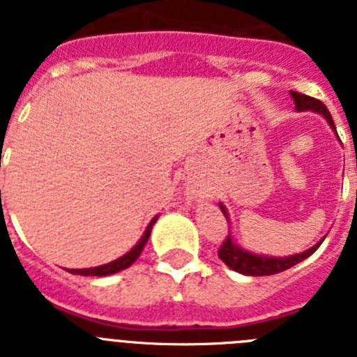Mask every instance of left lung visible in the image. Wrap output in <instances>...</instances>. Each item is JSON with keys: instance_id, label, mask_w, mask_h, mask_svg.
Segmentation results:
<instances>
[{"instance_id": "1", "label": "left lung", "mask_w": 357, "mask_h": 357, "mask_svg": "<svg viewBox=\"0 0 357 357\" xmlns=\"http://www.w3.org/2000/svg\"><path fill=\"white\" fill-rule=\"evenodd\" d=\"M291 98H293V102H295V109L298 110V112L313 110V112H317V114L324 116L326 121L329 123V127L336 132L333 116H331L327 107L324 105L320 100H314V98L305 96V94L295 93V91H291ZM220 209H222L223 216H225L227 222H229V213H227L223 204H220ZM324 239L326 238H321L317 245H313V247L307 248L305 252H301V254H293V255H288V257H270V255H259V254H254V252H248L247 248H241L238 243L234 241L232 234H229L225 241H223L222 247H220V250H218V255H220V259H222L230 270L243 273V275H252V277L273 275V273L284 272V270H288V268L295 266V264L307 259L309 255L317 252V248L320 247Z\"/></svg>"}]
</instances>
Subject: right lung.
Instances as JSON below:
<instances>
[{
	"instance_id": "right-lung-1",
	"label": "right lung",
	"mask_w": 357,
	"mask_h": 357,
	"mask_svg": "<svg viewBox=\"0 0 357 357\" xmlns=\"http://www.w3.org/2000/svg\"><path fill=\"white\" fill-rule=\"evenodd\" d=\"M155 216L153 220H151L150 223H148L146 230H144V234L141 236V239L137 243H135V247L132 248L130 252H127L125 255H121V257H118L116 261H112V263H107V264H102V266H94V268H82V270H68L69 273H73V275H93V277H105V275H112V273H118L121 272V270H125V268H128L130 264H134L135 261H137V257L141 255V252H143L144 245L148 243V238H150L151 234V227H153V223L157 222Z\"/></svg>"
}]
</instances>
